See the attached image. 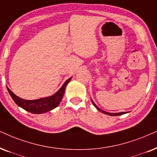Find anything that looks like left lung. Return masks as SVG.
Instances as JSON below:
<instances>
[{"instance_id":"left-lung-1","label":"left lung","mask_w":157,"mask_h":157,"mask_svg":"<svg viewBox=\"0 0 157 157\" xmlns=\"http://www.w3.org/2000/svg\"><path fill=\"white\" fill-rule=\"evenodd\" d=\"M91 102H92V104H93V105L94 106V107H96V108H97V109H98L99 111H100L101 113H104V114H106V115H111V116H117V115H123V114L126 113L125 112H122V113H107V112H105V111L102 110V109H101L100 108H99V107H97V106L96 105H95V103L94 102L92 99H91Z\"/></svg>"}]
</instances>
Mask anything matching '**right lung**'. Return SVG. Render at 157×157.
Instances as JSON below:
<instances>
[{"label": "right lung", "instance_id": "right-lung-1", "mask_svg": "<svg viewBox=\"0 0 157 157\" xmlns=\"http://www.w3.org/2000/svg\"><path fill=\"white\" fill-rule=\"evenodd\" d=\"M71 80V77L65 81L63 85L55 94L48 97H44V98L34 99V100H26V99L20 98L14 94L8 87L7 89L12 99L18 106L31 113L42 114L52 110L58 107L63 97L67 84Z\"/></svg>", "mask_w": 157, "mask_h": 157}]
</instances>
